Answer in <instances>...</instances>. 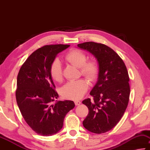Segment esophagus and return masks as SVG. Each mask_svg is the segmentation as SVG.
<instances>
[{"instance_id":"esophagus-1","label":"esophagus","mask_w":150,"mask_h":150,"mask_svg":"<svg viewBox=\"0 0 150 150\" xmlns=\"http://www.w3.org/2000/svg\"><path fill=\"white\" fill-rule=\"evenodd\" d=\"M74 103L76 105H79L81 104V102L79 100H74Z\"/></svg>"}]
</instances>
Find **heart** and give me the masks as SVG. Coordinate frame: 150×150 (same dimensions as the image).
Returning a JSON list of instances; mask_svg holds the SVG:
<instances>
[{"label":"heart","mask_w":150,"mask_h":150,"mask_svg":"<svg viewBox=\"0 0 150 150\" xmlns=\"http://www.w3.org/2000/svg\"><path fill=\"white\" fill-rule=\"evenodd\" d=\"M66 60L77 68H80L81 73L90 80H94L98 74V66L95 61L86 62V56L79 50H73L66 56ZM50 74L53 80L60 82L62 79V64L58 59H56L50 68ZM88 88L87 81L84 79L68 82L61 88V94L70 100L80 99Z\"/></svg>","instance_id":"1"}]
</instances>
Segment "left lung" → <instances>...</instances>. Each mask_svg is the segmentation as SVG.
I'll list each match as a JSON object with an SVG mask.
<instances>
[{"label":"left lung","mask_w":150,"mask_h":150,"mask_svg":"<svg viewBox=\"0 0 150 150\" xmlns=\"http://www.w3.org/2000/svg\"><path fill=\"white\" fill-rule=\"evenodd\" d=\"M78 47L92 54L98 65L96 83L90 91L94 100L82 101L89 110L83 126L92 133H105L116 126L128 104L130 88L126 66L116 52L103 44L87 42Z\"/></svg>","instance_id":"obj_1"}]
</instances>
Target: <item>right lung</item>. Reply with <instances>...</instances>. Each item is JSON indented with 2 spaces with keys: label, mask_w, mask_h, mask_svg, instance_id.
Segmentation results:
<instances>
[{
  "label": "right lung",
  "mask_w": 150,
  "mask_h": 150,
  "mask_svg": "<svg viewBox=\"0 0 150 150\" xmlns=\"http://www.w3.org/2000/svg\"><path fill=\"white\" fill-rule=\"evenodd\" d=\"M69 45H46L27 58L17 76L16 98L24 120L36 134H55L62 128L67 113L75 106L71 100L57 101L58 97L50 74V68L59 52Z\"/></svg>",
  "instance_id": "1"
}]
</instances>
